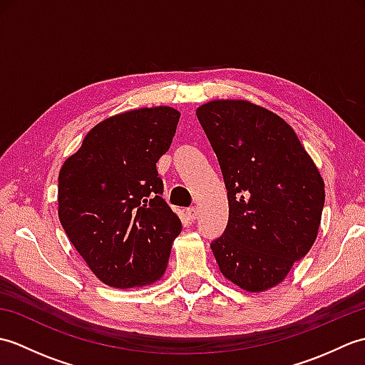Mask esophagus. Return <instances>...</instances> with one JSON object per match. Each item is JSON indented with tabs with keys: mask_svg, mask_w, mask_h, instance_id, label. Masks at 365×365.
Wrapping results in <instances>:
<instances>
[{
	"mask_svg": "<svg viewBox=\"0 0 365 365\" xmlns=\"http://www.w3.org/2000/svg\"><path fill=\"white\" fill-rule=\"evenodd\" d=\"M187 216H188L190 221H195V220L197 218V210H196V208H195V207L188 208V210H187Z\"/></svg>",
	"mask_w": 365,
	"mask_h": 365,
	"instance_id": "34e87169",
	"label": "esophagus"
}]
</instances>
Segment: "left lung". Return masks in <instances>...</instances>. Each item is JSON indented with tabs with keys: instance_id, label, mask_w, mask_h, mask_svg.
I'll return each mask as SVG.
<instances>
[{
	"instance_id": "obj_1",
	"label": "left lung",
	"mask_w": 365,
	"mask_h": 365,
	"mask_svg": "<svg viewBox=\"0 0 365 365\" xmlns=\"http://www.w3.org/2000/svg\"><path fill=\"white\" fill-rule=\"evenodd\" d=\"M196 115L218 157L229 222L212 243L222 276L260 293L281 284L311 251L324 182L293 128L247 100H212Z\"/></svg>"
}]
</instances>
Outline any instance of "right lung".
<instances>
[{"label": "right lung", "instance_id": "right-lung-1", "mask_svg": "<svg viewBox=\"0 0 365 365\" xmlns=\"http://www.w3.org/2000/svg\"><path fill=\"white\" fill-rule=\"evenodd\" d=\"M178 119L170 106L111 115L89 130L59 170L61 226L92 273L114 289L160 281L182 232L157 173Z\"/></svg>", "mask_w": 365, "mask_h": 365}]
</instances>
